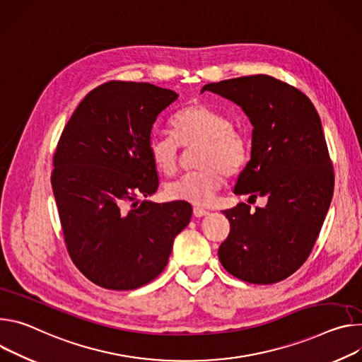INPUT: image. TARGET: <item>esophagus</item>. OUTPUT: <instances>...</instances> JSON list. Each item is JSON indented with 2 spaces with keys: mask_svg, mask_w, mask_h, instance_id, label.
I'll list each match as a JSON object with an SVG mask.
<instances>
[{
  "mask_svg": "<svg viewBox=\"0 0 362 362\" xmlns=\"http://www.w3.org/2000/svg\"><path fill=\"white\" fill-rule=\"evenodd\" d=\"M192 213H194L195 217H204V216L209 214V210L202 209V207H194V209H192Z\"/></svg>",
  "mask_w": 362,
  "mask_h": 362,
  "instance_id": "obj_1",
  "label": "esophagus"
}]
</instances>
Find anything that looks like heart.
I'll use <instances>...</instances> for the list:
<instances>
[{
    "label": "heart",
    "mask_w": 362,
    "mask_h": 362,
    "mask_svg": "<svg viewBox=\"0 0 362 362\" xmlns=\"http://www.w3.org/2000/svg\"><path fill=\"white\" fill-rule=\"evenodd\" d=\"M171 135H152L148 141V155L155 168L164 175H173L180 164V146L199 145L195 165L180 180L167 185L170 199L197 206H209L223 185L226 175L243 171L249 163L250 142L231 120L203 103H192L181 109L171 122Z\"/></svg>",
    "instance_id": "b5f03b06"
}]
</instances>
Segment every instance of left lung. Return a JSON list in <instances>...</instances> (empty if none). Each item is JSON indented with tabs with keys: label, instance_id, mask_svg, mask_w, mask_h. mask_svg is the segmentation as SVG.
Segmentation results:
<instances>
[{
	"label": "left lung",
	"instance_id": "obj_1",
	"mask_svg": "<svg viewBox=\"0 0 362 362\" xmlns=\"http://www.w3.org/2000/svg\"><path fill=\"white\" fill-rule=\"evenodd\" d=\"M210 90L242 106L253 125L252 156L234 194L267 197L223 211L230 233L218 249L223 267L255 285L293 274L309 257L334 194V167L319 115L298 88L273 76H243Z\"/></svg>",
	"mask_w": 362,
	"mask_h": 362
}]
</instances>
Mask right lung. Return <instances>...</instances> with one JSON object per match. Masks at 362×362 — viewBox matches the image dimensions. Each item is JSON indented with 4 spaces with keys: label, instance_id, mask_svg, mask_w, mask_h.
Instances as JSON below:
<instances>
[{
    "label": "right lung",
    "instance_id": "right-lung-1",
    "mask_svg": "<svg viewBox=\"0 0 362 362\" xmlns=\"http://www.w3.org/2000/svg\"><path fill=\"white\" fill-rule=\"evenodd\" d=\"M177 98L151 83L110 80L78 103L57 142L52 187L66 249L100 288L149 284L189 223V203L129 204L158 189L148 141L158 115Z\"/></svg>",
    "mask_w": 362,
    "mask_h": 362
}]
</instances>
